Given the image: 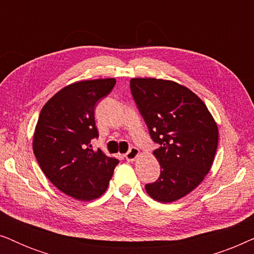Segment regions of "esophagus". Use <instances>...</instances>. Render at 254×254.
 <instances>
[{
    "mask_svg": "<svg viewBox=\"0 0 254 254\" xmlns=\"http://www.w3.org/2000/svg\"><path fill=\"white\" fill-rule=\"evenodd\" d=\"M138 155H140V150H138L137 148L131 147L129 150H128V152H126L125 157H126V159H127L128 162H133V161H135V159L137 158Z\"/></svg>",
    "mask_w": 254,
    "mask_h": 254,
    "instance_id": "34e87169",
    "label": "esophagus"
}]
</instances>
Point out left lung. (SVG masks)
I'll use <instances>...</instances> for the list:
<instances>
[{
    "label": "left lung",
    "instance_id": "left-lung-1",
    "mask_svg": "<svg viewBox=\"0 0 254 254\" xmlns=\"http://www.w3.org/2000/svg\"><path fill=\"white\" fill-rule=\"evenodd\" d=\"M130 90L149 134L159 144L154 155L161 176L145 190L158 202L182 199L210 171L218 143L216 121L195 93L177 82L131 78Z\"/></svg>",
    "mask_w": 254,
    "mask_h": 254
}]
</instances>
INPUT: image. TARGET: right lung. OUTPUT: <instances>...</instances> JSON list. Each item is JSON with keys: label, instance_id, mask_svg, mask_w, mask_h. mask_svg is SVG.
Segmentation results:
<instances>
[{"label": "right lung", "instance_id": "right-lung-1", "mask_svg": "<svg viewBox=\"0 0 254 254\" xmlns=\"http://www.w3.org/2000/svg\"><path fill=\"white\" fill-rule=\"evenodd\" d=\"M114 84L116 78H99L64 86L45 104L36 125L32 147L39 166L57 189L74 199L103 195L119 163L90 144L98 137L96 103Z\"/></svg>", "mask_w": 254, "mask_h": 254}]
</instances>
